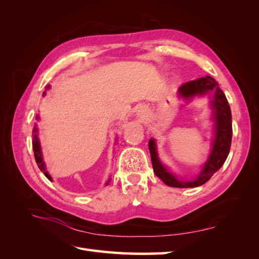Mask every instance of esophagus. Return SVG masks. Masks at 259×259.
Wrapping results in <instances>:
<instances>
[{"label":"esophagus","mask_w":259,"mask_h":259,"mask_svg":"<svg viewBox=\"0 0 259 259\" xmlns=\"http://www.w3.org/2000/svg\"><path fill=\"white\" fill-rule=\"evenodd\" d=\"M146 114H147V112H146V109H145L144 107H140V108L138 109V111H137V115H138V117H140V119H145V117H146Z\"/></svg>","instance_id":"34e87169"}]
</instances>
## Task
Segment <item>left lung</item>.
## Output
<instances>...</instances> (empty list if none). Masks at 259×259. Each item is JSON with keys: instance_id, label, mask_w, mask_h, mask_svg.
Wrapping results in <instances>:
<instances>
[{"instance_id": "left-lung-1", "label": "left lung", "mask_w": 259, "mask_h": 259, "mask_svg": "<svg viewBox=\"0 0 259 259\" xmlns=\"http://www.w3.org/2000/svg\"><path fill=\"white\" fill-rule=\"evenodd\" d=\"M209 98L211 109V121H213V137H211V149L206 161L203 163L198 175L191 179L179 178L169 168L163 164L159 158L155 139L149 140L152 167L154 174L162 182L175 188H195L208 182L209 178L223 166L230 151L232 139V119L231 110L224 92L218 83L211 76L200 77L198 80L187 82L178 89V97L191 101L195 97Z\"/></svg>"}]
</instances>
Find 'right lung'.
<instances>
[{
    "label": "right lung",
    "mask_w": 259,
    "mask_h": 259,
    "mask_svg": "<svg viewBox=\"0 0 259 259\" xmlns=\"http://www.w3.org/2000/svg\"><path fill=\"white\" fill-rule=\"evenodd\" d=\"M51 88L50 85L46 86V90H49ZM43 95H45V92L43 93ZM36 121L40 120V115H36L35 116ZM32 136H33V139H32V147H33V152H34V158H35V161H36V164L38 168H40L41 171H43L44 175L48 177L51 182H53V179L51 177V175L49 174L48 169H46V164L44 162V158H43V153H42V148H41V144H40V138H38V127H37V124L35 123L34 124V127H33V133H32ZM110 183V178L108 179V182L106 183V186Z\"/></svg>",
    "instance_id": "1"
}]
</instances>
